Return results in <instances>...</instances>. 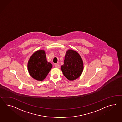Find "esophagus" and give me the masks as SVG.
Instances as JSON below:
<instances>
[{"label":"esophagus","mask_w":122,"mask_h":122,"mask_svg":"<svg viewBox=\"0 0 122 122\" xmlns=\"http://www.w3.org/2000/svg\"><path fill=\"white\" fill-rule=\"evenodd\" d=\"M55 67H56V68H59L60 67V66L59 65V64H55Z\"/></svg>","instance_id":"esophagus-1"}]
</instances>
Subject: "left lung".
I'll return each instance as SVG.
<instances>
[{"mask_svg":"<svg viewBox=\"0 0 122 122\" xmlns=\"http://www.w3.org/2000/svg\"><path fill=\"white\" fill-rule=\"evenodd\" d=\"M63 63L61 70L69 80H74L80 76L84 68L83 60L77 51L71 49L67 50Z\"/></svg>","mask_w":122,"mask_h":122,"instance_id":"left-lung-1","label":"left lung"}]
</instances>
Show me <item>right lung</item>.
Returning a JSON list of instances; mask_svg holds the SVG:
<instances>
[{
	"mask_svg": "<svg viewBox=\"0 0 122 122\" xmlns=\"http://www.w3.org/2000/svg\"><path fill=\"white\" fill-rule=\"evenodd\" d=\"M27 67L29 73L33 78L42 81L47 77L52 65L48 62L45 51L40 50L36 51L30 57Z\"/></svg>",
	"mask_w": 122,
	"mask_h": 122,
	"instance_id": "add662e5",
	"label": "right lung"
}]
</instances>
